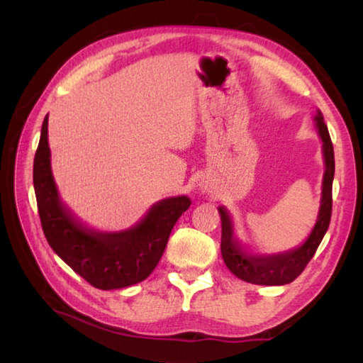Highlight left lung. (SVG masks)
Masks as SVG:
<instances>
[{
  "mask_svg": "<svg viewBox=\"0 0 363 363\" xmlns=\"http://www.w3.org/2000/svg\"><path fill=\"white\" fill-rule=\"evenodd\" d=\"M315 125L318 136L322 139V150L325 160V173L322 182L320 210L315 220V225L301 247L277 255H250L245 251L237 237L233 235V224L229 213L224 206H219L220 223H223V235H220V253L227 269L248 284L255 285H286L298 277L306 269L307 262L312 259L327 232L331 219V189H333L335 176V152L331 144L328 128L323 121V115L318 110L315 115Z\"/></svg>",
  "mask_w": 363,
  "mask_h": 363,
  "instance_id": "8db88e82",
  "label": "left lung"
}]
</instances>
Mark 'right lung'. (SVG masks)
I'll use <instances>...</instances> for the list:
<instances>
[{
  "mask_svg": "<svg viewBox=\"0 0 363 363\" xmlns=\"http://www.w3.org/2000/svg\"><path fill=\"white\" fill-rule=\"evenodd\" d=\"M33 186L41 227L59 257L99 290H116L145 280L167 248L176 220L189 210V196H171L153 205L136 225L120 232L88 229L60 200L51 171L48 115L33 162Z\"/></svg>",
  "mask_w": 363,
  "mask_h": 363,
  "instance_id": "obj_1",
  "label": "right lung"
}]
</instances>
